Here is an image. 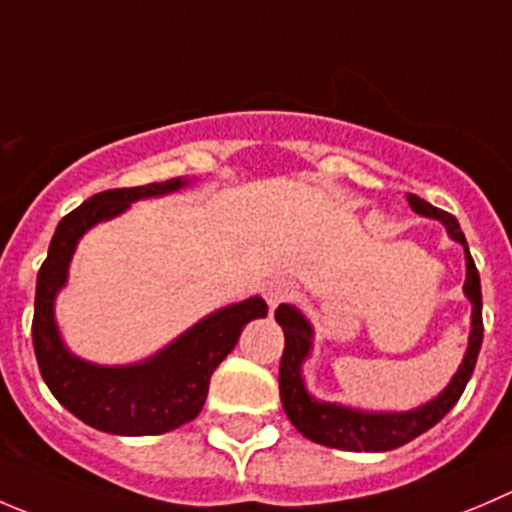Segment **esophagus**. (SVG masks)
I'll return each mask as SVG.
<instances>
[{
  "label": "esophagus",
  "mask_w": 512,
  "mask_h": 512,
  "mask_svg": "<svg viewBox=\"0 0 512 512\" xmlns=\"http://www.w3.org/2000/svg\"><path fill=\"white\" fill-rule=\"evenodd\" d=\"M292 297H295V287L290 282L277 280L267 287V305H270V310H277L282 302H290Z\"/></svg>",
  "instance_id": "esophagus-1"
}]
</instances>
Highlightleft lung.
Returning a JSON list of instances; mask_svg holds the SVG:
<instances>
[{"mask_svg":"<svg viewBox=\"0 0 512 512\" xmlns=\"http://www.w3.org/2000/svg\"><path fill=\"white\" fill-rule=\"evenodd\" d=\"M410 207L418 215L433 217L440 220L448 230V235L455 242L465 247V297L473 302V330L468 337V350H465L463 365L448 382V388L433 398L430 403L420 405V408L408 410V413H365V410L345 408V405L335 403H320L312 398L302 380V362L312 350V327L305 320L297 307L280 305L275 310V320L280 322L282 332H285V350H282L280 360V398L282 408H285L290 423L305 435L307 440L317 445H327V448L350 450V453H385V450H395L400 445L410 443L425 430L438 425L445 415L453 410L463 395L465 385H468L470 375L475 370V360H478L480 345H483V295H480V275L475 267L473 257H470L468 242H465L463 230H460L458 220L448 212L438 210L430 202L420 200L418 195H408Z\"/></svg>","mask_w":512,"mask_h":512,"instance_id":"8db88e82","label":"left lung"}]
</instances>
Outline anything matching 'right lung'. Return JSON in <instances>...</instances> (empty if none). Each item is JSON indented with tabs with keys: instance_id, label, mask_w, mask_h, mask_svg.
<instances>
[{
	"instance_id": "obj_1",
	"label": "right lung",
	"mask_w": 512,
	"mask_h": 512,
	"mask_svg": "<svg viewBox=\"0 0 512 512\" xmlns=\"http://www.w3.org/2000/svg\"><path fill=\"white\" fill-rule=\"evenodd\" d=\"M175 177L142 187H122L89 197L62 217L37 275L32 342L39 372L54 398L82 423L112 435H162L200 415L215 367L235 350L242 327L267 315L262 297L212 312L175 342L135 365H94L72 355L54 322V297L67 285L79 237L97 222L122 215L132 202L177 192Z\"/></svg>"
}]
</instances>
